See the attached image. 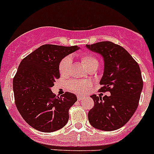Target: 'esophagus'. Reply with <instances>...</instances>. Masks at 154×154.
<instances>
[{"mask_svg":"<svg viewBox=\"0 0 154 154\" xmlns=\"http://www.w3.org/2000/svg\"><path fill=\"white\" fill-rule=\"evenodd\" d=\"M83 98L84 97H81V96H78V97H77V99H78V100H83Z\"/></svg>","mask_w":154,"mask_h":154,"instance_id":"1","label":"esophagus"}]
</instances>
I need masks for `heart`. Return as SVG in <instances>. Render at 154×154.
<instances>
[{
    "label": "heart",
    "mask_w": 154,
    "mask_h": 154,
    "mask_svg": "<svg viewBox=\"0 0 154 154\" xmlns=\"http://www.w3.org/2000/svg\"><path fill=\"white\" fill-rule=\"evenodd\" d=\"M81 62L88 69L90 67L97 66H98L99 62L97 59L93 55L91 54H84L81 57ZM72 68V59L69 57H66L61 61L59 64V73L62 77H67L69 75ZM90 84L85 81H73L69 85V87L73 92L83 94L88 90Z\"/></svg>",
    "instance_id": "obj_1"
}]
</instances>
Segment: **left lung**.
I'll use <instances>...</instances> for the list:
<instances>
[{
    "label": "left lung",
    "instance_id": "left-lung-1",
    "mask_svg": "<svg viewBox=\"0 0 154 154\" xmlns=\"http://www.w3.org/2000/svg\"><path fill=\"white\" fill-rule=\"evenodd\" d=\"M103 60V73L100 92L109 91L111 96L92 95L94 106L89 110L90 124L98 130L112 131L123 127L138 106L143 81L139 66L123 47L103 41L86 45Z\"/></svg>",
    "mask_w": 154,
    "mask_h": 154
}]
</instances>
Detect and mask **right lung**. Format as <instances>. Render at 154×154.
<instances>
[{"label":"right lung","mask_w":154,"mask_h":154,"mask_svg":"<svg viewBox=\"0 0 154 154\" xmlns=\"http://www.w3.org/2000/svg\"><path fill=\"white\" fill-rule=\"evenodd\" d=\"M79 49L45 44L21 61L13 79L16 106L23 119L37 131L51 133L68 122L69 109L77 97L66 92L57 97L51 88L60 77L61 61Z\"/></svg>","instance_id":"add662e5"}]
</instances>
